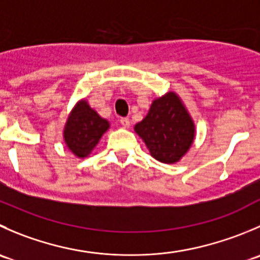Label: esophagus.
Instances as JSON below:
<instances>
[{"instance_id": "1", "label": "esophagus", "mask_w": 260, "mask_h": 260, "mask_svg": "<svg viewBox=\"0 0 260 260\" xmlns=\"http://www.w3.org/2000/svg\"><path fill=\"white\" fill-rule=\"evenodd\" d=\"M119 122H120V124H122L124 128H128L131 125V120L128 119V118H120Z\"/></svg>"}]
</instances>
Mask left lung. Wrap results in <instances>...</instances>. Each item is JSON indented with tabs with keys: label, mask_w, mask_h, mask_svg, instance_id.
<instances>
[{
	"label": "left lung",
	"mask_w": 260,
	"mask_h": 260,
	"mask_svg": "<svg viewBox=\"0 0 260 260\" xmlns=\"http://www.w3.org/2000/svg\"><path fill=\"white\" fill-rule=\"evenodd\" d=\"M135 129L151 155L165 164L180 160L194 138L193 122L174 92L153 100L148 114Z\"/></svg>",
	"instance_id": "left-lung-1"
}]
</instances>
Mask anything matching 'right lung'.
Returning a JSON list of instances; mask_svg holds the SVG:
<instances>
[{"mask_svg":"<svg viewBox=\"0 0 260 260\" xmlns=\"http://www.w3.org/2000/svg\"><path fill=\"white\" fill-rule=\"evenodd\" d=\"M108 128V120L103 119L84 100L76 105L67 120L64 141L75 155L86 157Z\"/></svg>","mask_w":260,"mask_h":260,"instance_id":"obj_1","label":"right lung"}]
</instances>
